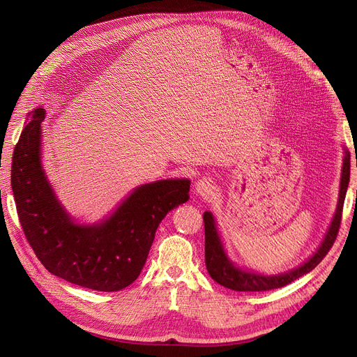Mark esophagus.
Listing matches in <instances>:
<instances>
[{
	"label": "esophagus",
	"instance_id": "34e87169",
	"mask_svg": "<svg viewBox=\"0 0 357 357\" xmlns=\"http://www.w3.org/2000/svg\"><path fill=\"white\" fill-rule=\"evenodd\" d=\"M195 191L201 197H210L214 191V179L211 176H202L197 181Z\"/></svg>",
	"mask_w": 357,
	"mask_h": 357
}]
</instances>
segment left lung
<instances>
[{
  "label": "left lung",
  "instance_id": "1",
  "mask_svg": "<svg viewBox=\"0 0 357 357\" xmlns=\"http://www.w3.org/2000/svg\"><path fill=\"white\" fill-rule=\"evenodd\" d=\"M350 179V153L346 150L343 171H342V182H340V195H339V204H337V210L334 214V218L330 224V229L326 234V238L323 240L321 246L314 253V256L305 261L304 265L299 268L289 271L282 275L275 276H261L252 272L241 271L236 268L231 261L227 259L226 253H224L221 240L217 234L214 217L211 213H204V229H205V265H207V271L210 276L215 280L217 284L226 287L233 291L238 292H264L271 291L276 288H282L295 279L301 278L303 275L311 272L320 261L326 257V255L333 248L334 241L339 234L340 222H342V213H343V204L346 198V191L349 186Z\"/></svg>",
  "mask_w": 357,
  "mask_h": 357
}]
</instances>
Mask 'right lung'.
I'll return each instance as SVG.
<instances>
[{
    "label": "right lung",
    "mask_w": 357,
    "mask_h": 357,
    "mask_svg": "<svg viewBox=\"0 0 357 357\" xmlns=\"http://www.w3.org/2000/svg\"><path fill=\"white\" fill-rule=\"evenodd\" d=\"M45 112L43 108L31 112L11 165V188L24 236L50 273L84 288L120 291L140 275L159 222L188 201L191 182L165 179L142 185L104 222L75 224L56 199L42 169Z\"/></svg>",
    "instance_id": "right-lung-1"
}]
</instances>
